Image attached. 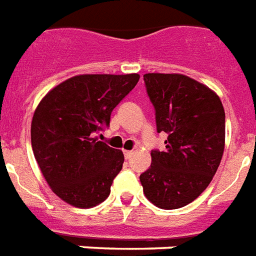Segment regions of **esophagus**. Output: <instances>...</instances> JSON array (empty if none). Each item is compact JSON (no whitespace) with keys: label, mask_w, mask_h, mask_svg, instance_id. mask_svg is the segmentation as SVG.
Wrapping results in <instances>:
<instances>
[{"label":"esophagus","mask_w":256,"mask_h":256,"mask_svg":"<svg viewBox=\"0 0 256 256\" xmlns=\"http://www.w3.org/2000/svg\"><path fill=\"white\" fill-rule=\"evenodd\" d=\"M124 158H126V160H128V158L132 156V150H124Z\"/></svg>","instance_id":"34e87169"}]
</instances>
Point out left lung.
I'll return each instance as SVG.
<instances>
[{"instance_id": "obj_1", "label": "left lung", "mask_w": 256, "mask_h": 256, "mask_svg": "<svg viewBox=\"0 0 256 256\" xmlns=\"http://www.w3.org/2000/svg\"><path fill=\"white\" fill-rule=\"evenodd\" d=\"M144 80L156 130L168 136L164 152H152V166L140 180L152 204L180 208L206 190L220 164L224 108L216 92L183 74L148 73Z\"/></svg>"}]
</instances>
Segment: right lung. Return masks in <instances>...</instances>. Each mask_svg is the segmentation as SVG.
<instances>
[{
	"instance_id": "add662e5",
	"label": "right lung",
	"mask_w": 256,
	"mask_h": 256,
	"mask_svg": "<svg viewBox=\"0 0 256 256\" xmlns=\"http://www.w3.org/2000/svg\"><path fill=\"white\" fill-rule=\"evenodd\" d=\"M140 74H80L53 88L38 104L30 136L34 158L52 191L78 208L100 204L122 168L118 148L94 136Z\"/></svg>"
}]
</instances>
